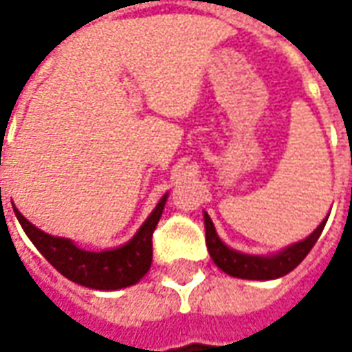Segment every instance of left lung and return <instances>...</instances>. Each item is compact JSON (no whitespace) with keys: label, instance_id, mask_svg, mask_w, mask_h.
<instances>
[{"label":"left lung","instance_id":"obj_1","mask_svg":"<svg viewBox=\"0 0 352 352\" xmlns=\"http://www.w3.org/2000/svg\"><path fill=\"white\" fill-rule=\"evenodd\" d=\"M206 223V245L211 254V261L217 264L229 276L243 278V280H274V278L286 276L298 264L307 256L311 247L318 243L323 227L327 223V217L319 223V227L304 241L282 249L270 256H258V254H245L239 250L229 249L223 241L217 236L213 221L208 213H204Z\"/></svg>","mask_w":352,"mask_h":352}]
</instances>
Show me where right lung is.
<instances>
[{
  "mask_svg": "<svg viewBox=\"0 0 352 352\" xmlns=\"http://www.w3.org/2000/svg\"><path fill=\"white\" fill-rule=\"evenodd\" d=\"M166 199L168 194L162 196L158 206L129 243L100 252L80 249L70 239L48 235L31 221H27L17 208L13 210L31 243L62 276L91 290H119L137 284L148 272L153 263V233L164 211Z\"/></svg>",
  "mask_w": 352,
  "mask_h": 352,
  "instance_id": "add662e5",
  "label": "right lung"
}]
</instances>
